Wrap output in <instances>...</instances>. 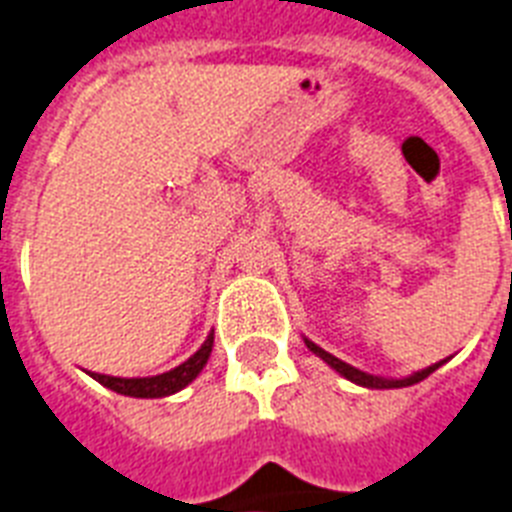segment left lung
Listing matches in <instances>:
<instances>
[{
    "instance_id": "obj_1",
    "label": "left lung",
    "mask_w": 512,
    "mask_h": 512,
    "mask_svg": "<svg viewBox=\"0 0 512 512\" xmlns=\"http://www.w3.org/2000/svg\"><path fill=\"white\" fill-rule=\"evenodd\" d=\"M304 343L309 346V351H314L317 357L322 359V362H327V365L333 367L338 375H343L346 380H351V383H357V386H365V388H404V386H415V383H420V380H425L428 375H431L433 370H439L447 359H441V362H436V365L425 367V370H418L412 372V375H407V378H380V375H370V372H362L357 370V367L346 365L343 359L333 357V354H327L325 349H320L317 343L309 341V338H304Z\"/></svg>"
}]
</instances>
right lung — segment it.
<instances>
[{
  "label": "right lung",
  "mask_w": 512,
  "mask_h": 512,
  "mask_svg": "<svg viewBox=\"0 0 512 512\" xmlns=\"http://www.w3.org/2000/svg\"><path fill=\"white\" fill-rule=\"evenodd\" d=\"M211 349H214V333H208L203 346L187 362L169 372H161V375H150V378H116V375H102V372H89V375L116 394L134 396V399H161V396L177 394L185 386H190L192 380L200 375V370L206 367Z\"/></svg>",
  "instance_id": "obj_1"
}]
</instances>
